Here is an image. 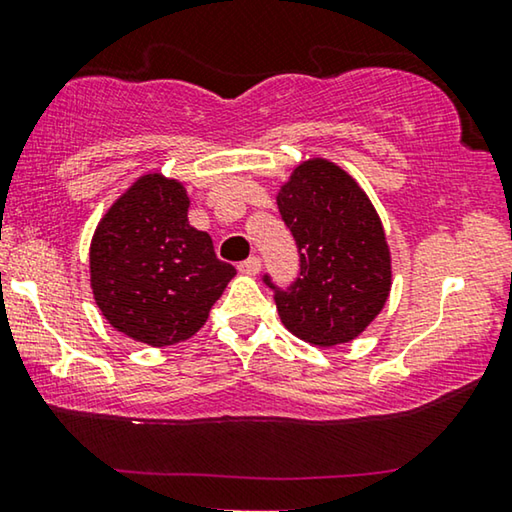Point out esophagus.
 <instances>
[{"instance_id":"34e87169","label":"esophagus","mask_w":512,"mask_h":512,"mask_svg":"<svg viewBox=\"0 0 512 512\" xmlns=\"http://www.w3.org/2000/svg\"><path fill=\"white\" fill-rule=\"evenodd\" d=\"M259 269H262V259L255 257V255L243 259V262L239 264V271L246 273V276H255V273H259Z\"/></svg>"}]
</instances>
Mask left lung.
<instances>
[{
  "label": "left lung",
  "instance_id": "obj_1",
  "mask_svg": "<svg viewBox=\"0 0 512 512\" xmlns=\"http://www.w3.org/2000/svg\"><path fill=\"white\" fill-rule=\"evenodd\" d=\"M278 211L299 250V276L278 287L282 324L310 345L354 340L391 292V255L368 195L345 170L312 158L278 193Z\"/></svg>",
  "mask_w": 512,
  "mask_h": 512
}]
</instances>
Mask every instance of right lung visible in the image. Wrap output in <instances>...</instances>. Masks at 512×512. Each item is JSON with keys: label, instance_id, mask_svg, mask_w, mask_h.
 <instances>
[{"label": "right lung", "instance_id": "right-lung-1", "mask_svg": "<svg viewBox=\"0 0 512 512\" xmlns=\"http://www.w3.org/2000/svg\"><path fill=\"white\" fill-rule=\"evenodd\" d=\"M188 195L160 174L137 179L96 227L91 289L114 329L151 347L188 340L234 278L207 232L188 223Z\"/></svg>", "mask_w": 512, "mask_h": 512}]
</instances>
